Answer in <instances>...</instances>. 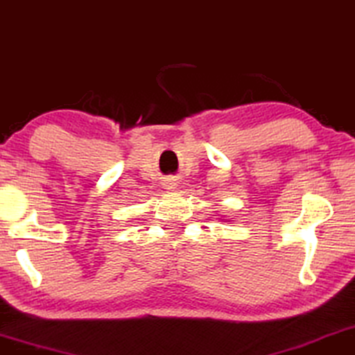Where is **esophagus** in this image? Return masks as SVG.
Wrapping results in <instances>:
<instances>
[{
  "label": "esophagus",
  "instance_id": "obj_1",
  "mask_svg": "<svg viewBox=\"0 0 355 355\" xmlns=\"http://www.w3.org/2000/svg\"><path fill=\"white\" fill-rule=\"evenodd\" d=\"M168 189V191H174V189H176V182H173V181H169V182H166V186H164Z\"/></svg>",
  "mask_w": 355,
  "mask_h": 355
}]
</instances>
